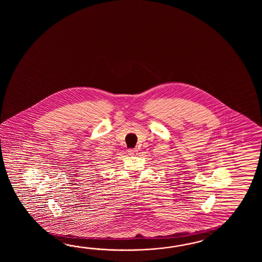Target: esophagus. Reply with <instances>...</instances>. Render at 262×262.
Segmentation results:
<instances>
[{
  "mask_svg": "<svg viewBox=\"0 0 262 262\" xmlns=\"http://www.w3.org/2000/svg\"><path fill=\"white\" fill-rule=\"evenodd\" d=\"M137 151H138V150H137V149H129V156H135V155L137 154Z\"/></svg>",
  "mask_w": 262,
  "mask_h": 262,
  "instance_id": "obj_1",
  "label": "esophagus"
}]
</instances>
